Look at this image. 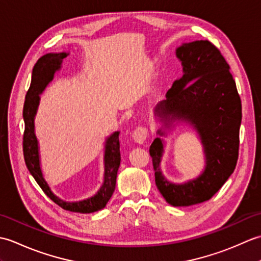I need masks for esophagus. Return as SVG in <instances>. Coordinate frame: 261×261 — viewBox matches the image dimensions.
I'll list each match as a JSON object with an SVG mask.
<instances>
[{"mask_svg": "<svg viewBox=\"0 0 261 261\" xmlns=\"http://www.w3.org/2000/svg\"><path fill=\"white\" fill-rule=\"evenodd\" d=\"M147 136H148V129L145 126H137L135 131L132 132V137H134V139L137 143H143L147 139Z\"/></svg>", "mask_w": 261, "mask_h": 261, "instance_id": "obj_1", "label": "esophagus"}]
</instances>
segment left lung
Masks as SVG:
<instances>
[{"instance_id":"8db88e82","label":"left lung","mask_w":261,"mask_h":261,"mask_svg":"<svg viewBox=\"0 0 261 261\" xmlns=\"http://www.w3.org/2000/svg\"><path fill=\"white\" fill-rule=\"evenodd\" d=\"M182 65L181 79L174 82L165 101L154 112L165 121L185 120L195 127L204 146L206 167L196 179L176 185L160 170L164 145L154 139L149 152L154 181L164 198L173 206H190L212 198L228 180L239 156L241 99L230 66L212 42L197 40L176 50ZM158 135L163 136L162 130Z\"/></svg>"}]
</instances>
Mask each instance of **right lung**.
Masks as SVG:
<instances>
[{"label": "right lung", "instance_id": "1", "mask_svg": "<svg viewBox=\"0 0 261 261\" xmlns=\"http://www.w3.org/2000/svg\"><path fill=\"white\" fill-rule=\"evenodd\" d=\"M67 56L66 53L47 54L38 59L35 67L32 69V79L29 90L27 92L25 101L23 105V119H24V132H23V157L28 170L36 179L38 185L41 187L43 193L51 199L53 202L59 205L60 207L77 213H92L105 207L109 199L112 196L115 190L116 175L120 167L121 153H120V132H114L111 136L107 145H105L104 156V182L99 188L96 195L81 202H65L54 195L46 180L43 179L42 173L39 164L38 141L35 135V115L39 104V94L42 93L49 82L53 80L55 71L60 68L62 60Z\"/></svg>", "mask_w": 261, "mask_h": 261}]
</instances>
